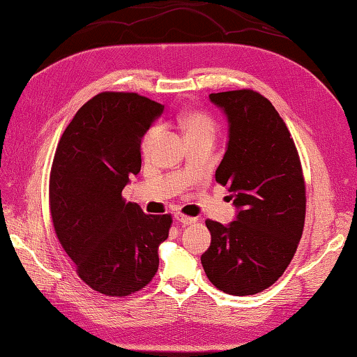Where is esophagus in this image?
Instances as JSON below:
<instances>
[{"instance_id":"obj_1","label":"esophagus","mask_w":357,"mask_h":357,"mask_svg":"<svg viewBox=\"0 0 357 357\" xmlns=\"http://www.w3.org/2000/svg\"><path fill=\"white\" fill-rule=\"evenodd\" d=\"M175 220H177L180 224H182V226H188V224H192V222H196V218H192V216H188V215H183V213H175Z\"/></svg>"}]
</instances>
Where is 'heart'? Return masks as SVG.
<instances>
[{
  "mask_svg": "<svg viewBox=\"0 0 357 357\" xmlns=\"http://www.w3.org/2000/svg\"><path fill=\"white\" fill-rule=\"evenodd\" d=\"M180 127L185 131L186 139H197V137H211L213 139L218 123L208 112L201 109H188L180 116ZM160 135V125H152L146 135L142 136L141 141V152L144 155H149L152 150L156 137Z\"/></svg>",
  "mask_w": 357,
  "mask_h": 357,
  "instance_id": "heart-1",
  "label": "heart"
}]
</instances>
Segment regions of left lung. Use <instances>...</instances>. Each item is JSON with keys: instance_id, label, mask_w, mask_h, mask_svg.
Masks as SVG:
<instances>
[{"instance_id": "8db88e82", "label": "left lung", "mask_w": 357, "mask_h": 357, "mask_svg": "<svg viewBox=\"0 0 357 357\" xmlns=\"http://www.w3.org/2000/svg\"><path fill=\"white\" fill-rule=\"evenodd\" d=\"M229 119V144L216 182L229 186L236 221L207 220L205 274L235 296L264 291L295 255L305 221V182L295 141L273 103L252 89L210 93Z\"/></svg>"}]
</instances>
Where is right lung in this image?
Returning a JSON list of instances; mask_svg holds the SVG:
<instances>
[{
  "label": "right lung",
  "mask_w": 357,
  "mask_h": 357,
  "mask_svg": "<svg viewBox=\"0 0 357 357\" xmlns=\"http://www.w3.org/2000/svg\"><path fill=\"white\" fill-rule=\"evenodd\" d=\"M165 105L136 92H100L62 133L50 171L54 234L79 279L106 296H130L158 271V246L171 215H146L125 202L141 171V137Z\"/></svg>",
  "instance_id": "obj_1"
}]
</instances>
